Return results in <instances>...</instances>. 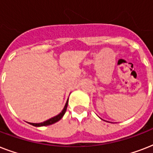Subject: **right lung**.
Instances as JSON below:
<instances>
[{
    "mask_svg": "<svg viewBox=\"0 0 153 153\" xmlns=\"http://www.w3.org/2000/svg\"><path fill=\"white\" fill-rule=\"evenodd\" d=\"M67 104H68V100L66 102V104H65V106L63 108L62 111L60 112L59 114L56 115V116L53 117L51 118L48 119V120H47V121H44V122H41V123H29L30 125H32L33 126H36V127H40V126H50V125H52V124L55 123V122H57L60 120V119L62 118L63 115L66 113V110H67Z\"/></svg>",
    "mask_w": 153,
    "mask_h": 153,
    "instance_id": "right-lung-1",
    "label": "right lung"
}]
</instances>
